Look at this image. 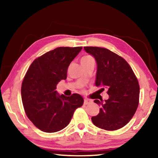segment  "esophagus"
I'll use <instances>...</instances> for the list:
<instances>
[{"label":"esophagus","instance_id":"esophagus-1","mask_svg":"<svg viewBox=\"0 0 158 158\" xmlns=\"http://www.w3.org/2000/svg\"><path fill=\"white\" fill-rule=\"evenodd\" d=\"M93 103V101L89 100V99H84V105H90Z\"/></svg>","mask_w":158,"mask_h":158}]
</instances>
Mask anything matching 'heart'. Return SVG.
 Returning a JSON list of instances; mask_svg holds the SVG:
<instances>
[{
    "instance_id": "b5f03b06",
    "label": "heart",
    "mask_w": 158,
    "mask_h": 158,
    "mask_svg": "<svg viewBox=\"0 0 158 158\" xmlns=\"http://www.w3.org/2000/svg\"><path fill=\"white\" fill-rule=\"evenodd\" d=\"M90 60H93V58L91 56H85L81 59V63L87 62V61H89Z\"/></svg>"
}]
</instances>
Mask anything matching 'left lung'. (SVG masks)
<instances>
[{
	"label": "left lung",
	"instance_id": "8db88e82",
	"mask_svg": "<svg viewBox=\"0 0 158 158\" xmlns=\"http://www.w3.org/2000/svg\"><path fill=\"white\" fill-rule=\"evenodd\" d=\"M97 63L95 85L98 91L107 89L108 100L102 102L100 113L91 118L93 123L106 130H116L125 126L137 111L139 98L138 80L127 61L105 48L85 47Z\"/></svg>",
	"mask_w": 158,
	"mask_h": 158
}]
</instances>
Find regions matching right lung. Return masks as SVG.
Instances as JSON below:
<instances>
[{"instance_id":"1","label":"right lung","mask_w":158,"mask_h":158,"mask_svg":"<svg viewBox=\"0 0 158 158\" xmlns=\"http://www.w3.org/2000/svg\"><path fill=\"white\" fill-rule=\"evenodd\" d=\"M82 47H58L36 58L21 85V99L29 120L45 132H56L70 122L76 109L84 103L79 94L59 95L56 89L66 79L68 68Z\"/></svg>"}]
</instances>
